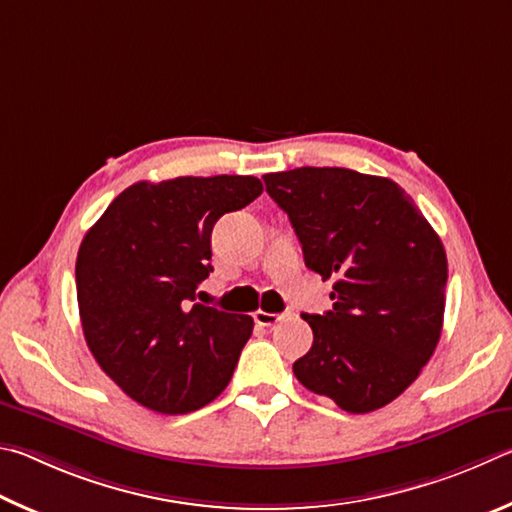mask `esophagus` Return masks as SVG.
<instances>
[{
  "mask_svg": "<svg viewBox=\"0 0 512 512\" xmlns=\"http://www.w3.org/2000/svg\"><path fill=\"white\" fill-rule=\"evenodd\" d=\"M283 319H285V315H276V312H265V310H256L254 312V321H256L258 326H263V328L276 326Z\"/></svg>",
  "mask_w": 512,
  "mask_h": 512,
  "instance_id": "obj_1",
  "label": "esophagus"
}]
</instances>
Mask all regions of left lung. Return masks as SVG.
I'll use <instances>...</instances> for the list:
<instances>
[{"label":"left lung","mask_w":512,"mask_h":512,"mask_svg":"<svg viewBox=\"0 0 512 512\" xmlns=\"http://www.w3.org/2000/svg\"><path fill=\"white\" fill-rule=\"evenodd\" d=\"M303 261L335 279L333 310L301 315L310 351L294 375L348 414L396 400L434 355L443 330L447 256L414 200L387 177L303 166L267 173Z\"/></svg>","instance_id":"1"}]
</instances>
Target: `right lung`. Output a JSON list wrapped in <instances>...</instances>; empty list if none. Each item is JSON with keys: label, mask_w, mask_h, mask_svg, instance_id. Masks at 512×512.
<instances>
[{"label": "right lung", "mask_w": 512, "mask_h": 512, "mask_svg": "<svg viewBox=\"0 0 512 512\" xmlns=\"http://www.w3.org/2000/svg\"><path fill=\"white\" fill-rule=\"evenodd\" d=\"M261 193L251 175L137 182L85 233L76 258L85 342L139 405L188 414L229 384L254 319L195 303V290L213 272V224Z\"/></svg>", "instance_id": "obj_1"}]
</instances>
